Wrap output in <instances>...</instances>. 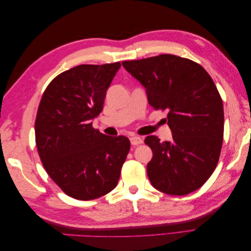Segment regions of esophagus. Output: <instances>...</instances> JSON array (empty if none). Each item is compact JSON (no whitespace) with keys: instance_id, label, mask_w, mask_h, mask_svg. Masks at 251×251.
Masks as SVG:
<instances>
[{"instance_id":"esophagus-1","label":"esophagus","mask_w":251,"mask_h":251,"mask_svg":"<svg viewBox=\"0 0 251 251\" xmlns=\"http://www.w3.org/2000/svg\"><path fill=\"white\" fill-rule=\"evenodd\" d=\"M130 141L132 146H137V144H141L143 142V139L139 137V136H133V137H131Z\"/></svg>"}]
</instances>
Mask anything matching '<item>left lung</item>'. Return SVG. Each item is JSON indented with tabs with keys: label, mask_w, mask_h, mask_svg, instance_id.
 <instances>
[{
	"label": "left lung",
	"mask_w": 251,
	"mask_h": 251,
	"mask_svg": "<svg viewBox=\"0 0 251 251\" xmlns=\"http://www.w3.org/2000/svg\"><path fill=\"white\" fill-rule=\"evenodd\" d=\"M146 88L149 103L168 111L172 141L144 140L153 151L148 176L158 191L184 196L200 188L214 173L224 133L223 102L210 75L193 60L161 54L123 62Z\"/></svg>",
	"instance_id": "8db88e82"
}]
</instances>
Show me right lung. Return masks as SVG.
<instances>
[{"instance_id": "add662e5", "label": "right lung", "mask_w": 251, "mask_h": 251, "mask_svg": "<svg viewBox=\"0 0 251 251\" xmlns=\"http://www.w3.org/2000/svg\"><path fill=\"white\" fill-rule=\"evenodd\" d=\"M120 66H76L57 75L42 96L34 125L37 151L50 178L74 199L93 200L115 188L130 151L125 136L92 126Z\"/></svg>"}]
</instances>
